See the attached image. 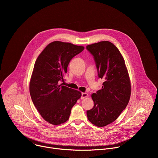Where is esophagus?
I'll use <instances>...</instances> for the list:
<instances>
[{
  "label": "esophagus",
  "mask_w": 158,
  "mask_h": 158,
  "mask_svg": "<svg viewBox=\"0 0 158 158\" xmlns=\"http://www.w3.org/2000/svg\"><path fill=\"white\" fill-rule=\"evenodd\" d=\"M87 96H88V94H87V93H82V94H81V99H85V98H87Z\"/></svg>",
  "instance_id": "esophagus-1"
}]
</instances>
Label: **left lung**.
<instances>
[{
  "instance_id": "1",
  "label": "left lung",
  "mask_w": 158,
  "mask_h": 158,
  "mask_svg": "<svg viewBox=\"0 0 158 158\" xmlns=\"http://www.w3.org/2000/svg\"><path fill=\"white\" fill-rule=\"evenodd\" d=\"M94 56L102 89L91 95L94 106L87 111L88 120L98 127L116 121L129 101L131 85L125 60L119 49L109 41L86 46Z\"/></svg>"
}]
</instances>
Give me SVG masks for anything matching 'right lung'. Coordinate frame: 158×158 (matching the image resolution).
Wrapping results in <instances>:
<instances>
[{
  "mask_svg": "<svg viewBox=\"0 0 158 158\" xmlns=\"http://www.w3.org/2000/svg\"><path fill=\"white\" fill-rule=\"evenodd\" d=\"M84 46L54 41L45 48L35 60L29 83L32 102L42 118L53 125L69 119L72 107L81 93L60 84L71 60Z\"/></svg>",
  "mask_w": 158,
  "mask_h": 158,
  "instance_id": "right-lung-1",
  "label": "right lung"
}]
</instances>
